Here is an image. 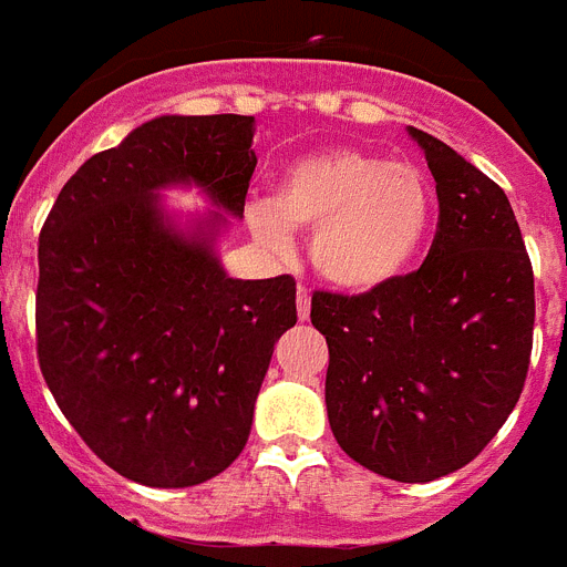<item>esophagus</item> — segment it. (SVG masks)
I'll use <instances>...</instances> for the list:
<instances>
[{"label": "esophagus", "mask_w": 567, "mask_h": 567, "mask_svg": "<svg viewBox=\"0 0 567 567\" xmlns=\"http://www.w3.org/2000/svg\"><path fill=\"white\" fill-rule=\"evenodd\" d=\"M298 318L307 320L309 318V309H312V298H309V289L303 287V284H298Z\"/></svg>", "instance_id": "1"}]
</instances>
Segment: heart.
<instances>
[{
    "label": "heart",
    "instance_id": "heart-1",
    "mask_svg": "<svg viewBox=\"0 0 567 567\" xmlns=\"http://www.w3.org/2000/svg\"><path fill=\"white\" fill-rule=\"evenodd\" d=\"M255 238L287 249L292 229H312L318 275L349 292H372L412 267L434 218V189L412 162H383L358 147L289 164L272 202L247 213Z\"/></svg>",
    "mask_w": 567,
    "mask_h": 567
}]
</instances>
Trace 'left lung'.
<instances>
[{
  "label": "left lung",
  "instance_id": "8db88e82",
  "mask_svg": "<svg viewBox=\"0 0 567 567\" xmlns=\"http://www.w3.org/2000/svg\"><path fill=\"white\" fill-rule=\"evenodd\" d=\"M437 182V233L420 269L360 295L315 292L329 343L327 412L354 463L398 483L463 468L523 394L534 269L503 189L409 127Z\"/></svg>",
  "mask_w": 567,
  "mask_h": 567
}]
</instances>
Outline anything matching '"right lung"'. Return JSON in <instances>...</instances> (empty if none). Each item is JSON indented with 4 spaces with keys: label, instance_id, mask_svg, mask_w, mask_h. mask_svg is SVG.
I'll use <instances>...</instances> for the list:
<instances>
[{
    "label": "right lung",
    "instance_id": "right-lung-1",
    "mask_svg": "<svg viewBox=\"0 0 567 567\" xmlns=\"http://www.w3.org/2000/svg\"><path fill=\"white\" fill-rule=\"evenodd\" d=\"M252 122L135 127L70 175L39 235L44 383L90 452L150 488L198 485L244 452L275 340L298 320L292 275L227 278L213 233H175L155 195L193 182L244 215Z\"/></svg>",
    "mask_w": 567,
    "mask_h": 567
}]
</instances>
